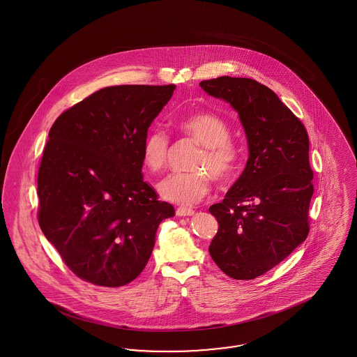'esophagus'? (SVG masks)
I'll return each mask as SVG.
<instances>
[{
    "mask_svg": "<svg viewBox=\"0 0 357 357\" xmlns=\"http://www.w3.org/2000/svg\"><path fill=\"white\" fill-rule=\"evenodd\" d=\"M176 216L184 217V216H192L195 213L194 209L191 208H184V206H179L176 208Z\"/></svg>",
    "mask_w": 357,
    "mask_h": 357,
    "instance_id": "34e87169",
    "label": "esophagus"
}]
</instances>
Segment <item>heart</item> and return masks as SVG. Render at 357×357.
<instances>
[{"label":"heart","mask_w":357,"mask_h":357,"mask_svg":"<svg viewBox=\"0 0 357 357\" xmlns=\"http://www.w3.org/2000/svg\"><path fill=\"white\" fill-rule=\"evenodd\" d=\"M179 133L202 145L195 155L190 173L172 174L158 183L163 199L192 206L209 194L212 178L220 183L229 182L237 172L241 151L230 136L227 121L209 111L195 112L176 123ZM141 161L151 173H160L167 166L170 140L162 130H151L141 145Z\"/></svg>","instance_id":"heart-1"}]
</instances>
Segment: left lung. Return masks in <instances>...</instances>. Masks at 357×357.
<instances>
[{
  "label": "left lung",
  "mask_w": 357,
  "mask_h": 357,
  "mask_svg": "<svg viewBox=\"0 0 357 357\" xmlns=\"http://www.w3.org/2000/svg\"><path fill=\"white\" fill-rule=\"evenodd\" d=\"M199 85L233 106L248 136L243 173L221 203L209 206L218 222L209 254L229 278L251 280L278 266L309 234L314 185L307 132L255 79L222 76Z\"/></svg>",
  "instance_id": "obj_1"
}]
</instances>
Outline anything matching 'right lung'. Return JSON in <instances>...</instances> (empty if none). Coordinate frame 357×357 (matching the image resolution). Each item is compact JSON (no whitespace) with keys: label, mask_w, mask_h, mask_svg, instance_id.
Listing matches in <instances>:
<instances>
[{"label":"right lung","mask_w":357,"mask_h":357,"mask_svg":"<svg viewBox=\"0 0 357 357\" xmlns=\"http://www.w3.org/2000/svg\"><path fill=\"white\" fill-rule=\"evenodd\" d=\"M175 85L100 89L54 123L38 173V221L68 268L123 287L145 268L157 227L173 217L141 173V145Z\"/></svg>","instance_id":"obj_1"}]
</instances>
